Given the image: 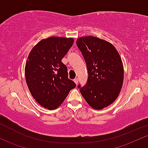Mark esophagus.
<instances>
[{
  "label": "esophagus",
  "instance_id": "esophagus-1",
  "mask_svg": "<svg viewBox=\"0 0 148 148\" xmlns=\"http://www.w3.org/2000/svg\"><path fill=\"white\" fill-rule=\"evenodd\" d=\"M73 81L75 82V84H77V83H78V78L77 77H76V78H75V79H73Z\"/></svg>",
  "mask_w": 148,
  "mask_h": 148
}]
</instances>
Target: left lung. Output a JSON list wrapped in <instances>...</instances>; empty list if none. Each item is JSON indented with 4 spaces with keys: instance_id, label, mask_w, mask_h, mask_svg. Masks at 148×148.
I'll return each instance as SVG.
<instances>
[{
    "instance_id": "left-lung-1",
    "label": "left lung",
    "mask_w": 148,
    "mask_h": 148,
    "mask_svg": "<svg viewBox=\"0 0 148 148\" xmlns=\"http://www.w3.org/2000/svg\"><path fill=\"white\" fill-rule=\"evenodd\" d=\"M76 44L86 62L87 82L78 84L82 95L95 109H102L119 96L123 86L124 70L120 55L112 43L94 37L79 38Z\"/></svg>"
}]
</instances>
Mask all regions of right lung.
<instances>
[{
    "label": "right lung",
    "instance_id": "obj_1",
    "mask_svg": "<svg viewBox=\"0 0 148 148\" xmlns=\"http://www.w3.org/2000/svg\"><path fill=\"white\" fill-rule=\"evenodd\" d=\"M72 38L52 36L43 39L31 50L25 68V80L32 97L48 109L57 108L76 86L68 77L62 60L73 44Z\"/></svg>",
    "mask_w": 148,
    "mask_h": 148
}]
</instances>
